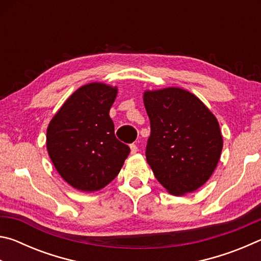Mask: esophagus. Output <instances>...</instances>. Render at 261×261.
Here are the masks:
<instances>
[{"instance_id": "34e87169", "label": "esophagus", "mask_w": 261, "mask_h": 261, "mask_svg": "<svg viewBox=\"0 0 261 261\" xmlns=\"http://www.w3.org/2000/svg\"><path fill=\"white\" fill-rule=\"evenodd\" d=\"M130 148H131V153L132 154H135V153L138 152V146H137L136 144H131L130 145Z\"/></svg>"}]
</instances>
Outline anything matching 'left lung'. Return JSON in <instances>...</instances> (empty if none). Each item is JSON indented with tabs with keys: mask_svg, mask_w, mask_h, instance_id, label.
Returning a JSON list of instances; mask_svg holds the SVG:
<instances>
[{
	"mask_svg": "<svg viewBox=\"0 0 261 261\" xmlns=\"http://www.w3.org/2000/svg\"><path fill=\"white\" fill-rule=\"evenodd\" d=\"M144 105L151 122L146 160L154 176L175 196L200 188L223 146L214 115L197 96L176 87L145 92Z\"/></svg>",
	"mask_w": 261,
	"mask_h": 261,
	"instance_id": "left-lung-1",
	"label": "left lung"
}]
</instances>
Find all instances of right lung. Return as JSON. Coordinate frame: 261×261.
<instances>
[{
	"label": "right lung",
	"instance_id": "right-lung-1",
	"mask_svg": "<svg viewBox=\"0 0 261 261\" xmlns=\"http://www.w3.org/2000/svg\"><path fill=\"white\" fill-rule=\"evenodd\" d=\"M117 90L92 83L74 92L47 129V149L63 179L81 191L105 188L116 177L130 147L115 136L109 110Z\"/></svg>",
	"mask_w": 261,
	"mask_h": 261
}]
</instances>
